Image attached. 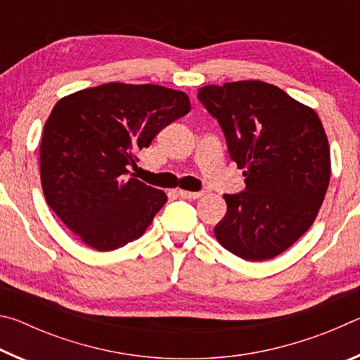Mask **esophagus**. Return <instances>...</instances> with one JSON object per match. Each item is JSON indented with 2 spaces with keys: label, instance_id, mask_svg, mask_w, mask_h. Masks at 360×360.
<instances>
[{
  "label": "esophagus",
  "instance_id": "obj_1",
  "mask_svg": "<svg viewBox=\"0 0 360 360\" xmlns=\"http://www.w3.org/2000/svg\"><path fill=\"white\" fill-rule=\"evenodd\" d=\"M178 195L181 198H188V200H197L203 195V192H191V191H178Z\"/></svg>",
  "mask_w": 360,
  "mask_h": 360
}]
</instances>
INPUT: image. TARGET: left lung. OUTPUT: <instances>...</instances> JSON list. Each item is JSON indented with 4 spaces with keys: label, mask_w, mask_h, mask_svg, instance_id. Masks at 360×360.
<instances>
[{
    "label": "left lung",
    "mask_w": 360,
    "mask_h": 360,
    "mask_svg": "<svg viewBox=\"0 0 360 360\" xmlns=\"http://www.w3.org/2000/svg\"><path fill=\"white\" fill-rule=\"evenodd\" d=\"M217 119L246 188L224 195L217 241L249 262L289 249L318 216L330 181V148L314 109L276 85L238 81L198 89Z\"/></svg>",
    "instance_id": "obj_1"
}]
</instances>
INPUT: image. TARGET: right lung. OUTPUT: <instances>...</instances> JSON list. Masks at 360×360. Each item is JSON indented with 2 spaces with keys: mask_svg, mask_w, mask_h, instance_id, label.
<instances>
[{
  "mask_svg": "<svg viewBox=\"0 0 360 360\" xmlns=\"http://www.w3.org/2000/svg\"><path fill=\"white\" fill-rule=\"evenodd\" d=\"M191 111L184 92L154 84L109 82L63 96L42 131L41 186L51 210L96 251L141 236L167 195L129 168L138 150Z\"/></svg>",
  "mask_w": 360,
  "mask_h": 360,
  "instance_id": "right-lung-1",
  "label": "right lung"
}]
</instances>
